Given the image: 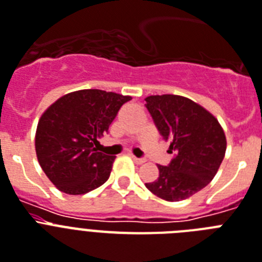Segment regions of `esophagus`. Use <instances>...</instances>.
<instances>
[{
    "instance_id": "esophagus-1",
    "label": "esophagus",
    "mask_w": 262,
    "mask_h": 262,
    "mask_svg": "<svg viewBox=\"0 0 262 262\" xmlns=\"http://www.w3.org/2000/svg\"><path fill=\"white\" fill-rule=\"evenodd\" d=\"M133 161H135L136 164H144L145 163V159H140V157H136V156H132Z\"/></svg>"
}]
</instances>
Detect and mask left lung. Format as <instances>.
Returning <instances> with one entry per match:
<instances>
[{
    "label": "left lung",
    "instance_id": "obj_1",
    "mask_svg": "<svg viewBox=\"0 0 262 262\" xmlns=\"http://www.w3.org/2000/svg\"><path fill=\"white\" fill-rule=\"evenodd\" d=\"M145 107L169 150L171 163L157 165L159 178L145 183L156 196L179 202L192 196L214 179L225 152L226 136L218 120L205 107L182 95H150Z\"/></svg>",
    "mask_w": 262,
    "mask_h": 262
}]
</instances>
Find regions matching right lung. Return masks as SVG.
<instances>
[{"mask_svg": "<svg viewBox=\"0 0 262 262\" xmlns=\"http://www.w3.org/2000/svg\"><path fill=\"white\" fill-rule=\"evenodd\" d=\"M130 99L89 89L63 95L42 113L36 129V155L57 190L83 195L109 179L116 156L98 152L94 145Z\"/></svg>", "mask_w": 262, "mask_h": 262, "instance_id": "1", "label": "right lung"}]
</instances>
